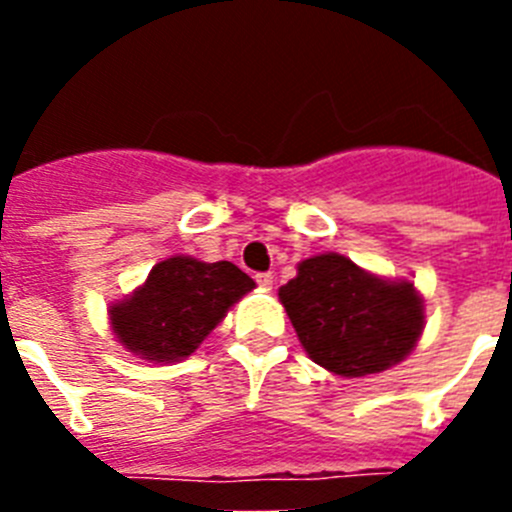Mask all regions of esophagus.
<instances>
[{
    "label": "esophagus",
    "instance_id": "34e87169",
    "mask_svg": "<svg viewBox=\"0 0 512 512\" xmlns=\"http://www.w3.org/2000/svg\"><path fill=\"white\" fill-rule=\"evenodd\" d=\"M256 282H259L261 289H271V284H274V274H271V271H261V274H256Z\"/></svg>",
    "mask_w": 512,
    "mask_h": 512
}]
</instances>
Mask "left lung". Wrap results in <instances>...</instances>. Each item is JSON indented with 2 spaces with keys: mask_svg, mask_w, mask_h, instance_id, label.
Segmentation results:
<instances>
[{
  "mask_svg": "<svg viewBox=\"0 0 512 512\" xmlns=\"http://www.w3.org/2000/svg\"><path fill=\"white\" fill-rule=\"evenodd\" d=\"M297 338L315 364L341 377H366L400 364L423 333V297L413 282H390L341 253L297 266L279 289Z\"/></svg>",
  "mask_w": 512,
  "mask_h": 512,
  "instance_id": "obj_1",
  "label": "left lung"
}]
</instances>
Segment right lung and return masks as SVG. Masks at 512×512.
<instances>
[{
    "label": "right lung",
    "mask_w": 512,
    "mask_h": 512,
    "mask_svg": "<svg viewBox=\"0 0 512 512\" xmlns=\"http://www.w3.org/2000/svg\"><path fill=\"white\" fill-rule=\"evenodd\" d=\"M253 287L230 261L171 256L153 266L143 287L110 307L112 333L140 359L182 361Z\"/></svg>",
    "instance_id": "obj_1"
}]
</instances>
